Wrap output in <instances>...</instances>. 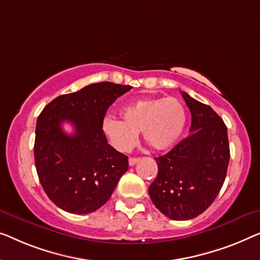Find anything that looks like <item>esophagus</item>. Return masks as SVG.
<instances>
[{"label":"esophagus","instance_id":"1","mask_svg":"<svg viewBox=\"0 0 260 260\" xmlns=\"http://www.w3.org/2000/svg\"><path fill=\"white\" fill-rule=\"evenodd\" d=\"M138 161H139V158H137V157H130L129 158V165H130V167H134V165L138 163Z\"/></svg>","mask_w":260,"mask_h":260}]
</instances>
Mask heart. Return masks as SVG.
Masks as SVG:
<instances>
[{"label":"heart","mask_w":260,"mask_h":260,"mask_svg":"<svg viewBox=\"0 0 260 260\" xmlns=\"http://www.w3.org/2000/svg\"><path fill=\"white\" fill-rule=\"evenodd\" d=\"M121 119L107 117L102 131L118 151L126 152L143 134L146 144L155 150L171 148L182 136L186 124V111L175 97L135 101L121 111Z\"/></svg>","instance_id":"1"}]
</instances>
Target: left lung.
Returning <instances> with one entry per match:
<instances>
[{"instance_id": "8db88e82", "label": "left lung", "mask_w": 260, "mask_h": 260, "mask_svg": "<svg viewBox=\"0 0 260 260\" xmlns=\"http://www.w3.org/2000/svg\"><path fill=\"white\" fill-rule=\"evenodd\" d=\"M191 112L190 135L167 155L156 158L158 175L149 186L159 211L187 220L212 204L223 186L230 160L228 129L209 105L180 91Z\"/></svg>"}]
</instances>
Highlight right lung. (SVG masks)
Masks as SVG:
<instances>
[{
  "label": "right lung",
  "mask_w": 260,
  "mask_h": 260,
  "mask_svg": "<svg viewBox=\"0 0 260 260\" xmlns=\"http://www.w3.org/2000/svg\"><path fill=\"white\" fill-rule=\"evenodd\" d=\"M133 88L100 82L56 97L36 122L34 155L41 185L50 201L67 212L85 214L109 201L127 171V157L115 150L102 131L109 107ZM74 126L73 135L61 129Z\"/></svg>",
  "instance_id": "1"
}]
</instances>
